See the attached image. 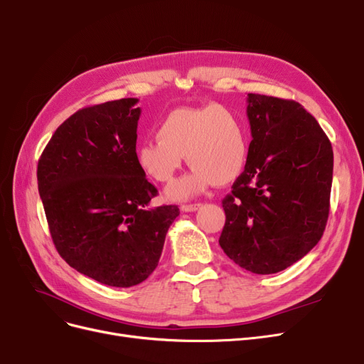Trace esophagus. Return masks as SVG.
<instances>
[{
  "label": "esophagus",
  "instance_id": "34e87169",
  "mask_svg": "<svg viewBox=\"0 0 364 364\" xmlns=\"http://www.w3.org/2000/svg\"><path fill=\"white\" fill-rule=\"evenodd\" d=\"M200 208V203H191V205H182L181 209L183 213H194Z\"/></svg>",
  "mask_w": 364,
  "mask_h": 364
}]
</instances>
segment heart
I'll return each instance as SVG.
<instances>
[{
	"label": "heart",
	"instance_id": "heart-1",
	"mask_svg": "<svg viewBox=\"0 0 364 364\" xmlns=\"http://www.w3.org/2000/svg\"><path fill=\"white\" fill-rule=\"evenodd\" d=\"M249 153L241 117L225 105L181 107L165 115L156 139L136 147V162L149 178L167 183L182 167L183 156L193 171L168 186L171 200H186L213 183L226 185L245 170Z\"/></svg>",
	"mask_w": 364,
	"mask_h": 364
}]
</instances>
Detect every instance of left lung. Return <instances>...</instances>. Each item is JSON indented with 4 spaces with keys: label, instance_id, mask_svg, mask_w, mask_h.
I'll use <instances>...</instances> for the list:
<instances>
[{
    "label": "left lung",
    "instance_id": "8db88e82",
    "mask_svg": "<svg viewBox=\"0 0 364 364\" xmlns=\"http://www.w3.org/2000/svg\"><path fill=\"white\" fill-rule=\"evenodd\" d=\"M252 141L245 171L225 197L218 243L240 267L270 274L304 258L329 214L333 147L293 100L247 94Z\"/></svg>",
    "mask_w": 364,
    "mask_h": 364
}]
</instances>
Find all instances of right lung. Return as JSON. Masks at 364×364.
Segmentation results:
<instances>
[{
	"instance_id": "right-lung-1",
	"label": "right lung",
	"mask_w": 364,
	"mask_h": 364,
	"mask_svg": "<svg viewBox=\"0 0 364 364\" xmlns=\"http://www.w3.org/2000/svg\"><path fill=\"white\" fill-rule=\"evenodd\" d=\"M138 98L71 115L38 164V188L59 255L111 287H132L156 269L176 205L151 208L158 190L136 162Z\"/></svg>"
}]
</instances>
